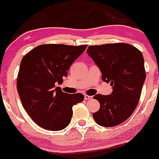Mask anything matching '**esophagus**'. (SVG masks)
Masks as SVG:
<instances>
[{"instance_id": "1", "label": "esophagus", "mask_w": 159, "mask_h": 159, "mask_svg": "<svg viewBox=\"0 0 159 159\" xmlns=\"http://www.w3.org/2000/svg\"><path fill=\"white\" fill-rule=\"evenodd\" d=\"M92 96H89V95H87V94H85L84 95V99L85 100H88V99H91V98H92Z\"/></svg>"}]
</instances>
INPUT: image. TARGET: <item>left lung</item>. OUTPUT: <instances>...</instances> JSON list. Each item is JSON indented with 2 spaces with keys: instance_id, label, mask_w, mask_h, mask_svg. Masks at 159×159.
<instances>
[{
  "instance_id": "8db88e82",
  "label": "left lung",
  "mask_w": 159,
  "mask_h": 159,
  "mask_svg": "<svg viewBox=\"0 0 159 159\" xmlns=\"http://www.w3.org/2000/svg\"><path fill=\"white\" fill-rule=\"evenodd\" d=\"M87 52L99 67L102 80L113 89L111 94L93 97L100 107L93 117L102 126L120 125L139 102L146 77L144 57L135 47L123 43L89 46Z\"/></svg>"
}]
</instances>
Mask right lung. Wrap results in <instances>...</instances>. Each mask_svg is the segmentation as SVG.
I'll list each match as a JSON object with an SVG mask.
<instances>
[{"label":"right lung","mask_w":159,"mask_h":159,"mask_svg":"<svg viewBox=\"0 0 159 159\" xmlns=\"http://www.w3.org/2000/svg\"><path fill=\"white\" fill-rule=\"evenodd\" d=\"M87 45H39L20 62L17 90L25 111L40 127L61 130L69 125L72 107L84 99L82 93L62 92L55 84L63 81L70 67Z\"/></svg>","instance_id":"1"}]
</instances>
